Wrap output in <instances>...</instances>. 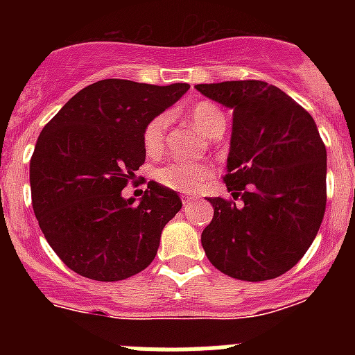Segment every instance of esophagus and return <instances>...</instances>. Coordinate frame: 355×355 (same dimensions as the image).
<instances>
[{
	"label": "esophagus",
	"mask_w": 355,
	"mask_h": 355,
	"mask_svg": "<svg viewBox=\"0 0 355 355\" xmlns=\"http://www.w3.org/2000/svg\"><path fill=\"white\" fill-rule=\"evenodd\" d=\"M197 197L193 196H181V200H183V205H188V202H192V200H196Z\"/></svg>",
	"instance_id": "1"
}]
</instances>
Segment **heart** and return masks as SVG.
I'll list each match as a JSON object with an SVG mask.
<instances>
[{
    "instance_id": "1",
    "label": "heart",
    "mask_w": 355,
    "mask_h": 355,
    "mask_svg": "<svg viewBox=\"0 0 355 355\" xmlns=\"http://www.w3.org/2000/svg\"><path fill=\"white\" fill-rule=\"evenodd\" d=\"M188 119L202 135L213 139L216 133L224 131L225 115L220 108L209 101L196 103L188 110ZM168 119L167 115H158L150 119L144 128L142 144L147 156H158L165 147ZM213 175V168L208 163L171 162L155 171V180L163 187L178 190V192H197L205 187Z\"/></svg>"
}]
</instances>
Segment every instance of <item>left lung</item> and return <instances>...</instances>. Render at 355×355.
Instances as JSON below:
<instances>
[{
  "label": "left lung",
  "instance_id": "obj_1",
  "mask_svg": "<svg viewBox=\"0 0 355 355\" xmlns=\"http://www.w3.org/2000/svg\"><path fill=\"white\" fill-rule=\"evenodd\" d=\"M196 89L233 108L224 175L233 199H208L215 211L200 234L206 256L229 277L252 283L279 277L302 259L324 218V140L311 115L266 81L200 83Z\"/></svg>",
  "mask_w": 355,
  "mask_h": 355
}]
</instances>
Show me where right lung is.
<instances>
[{
	"label": "right lung",
	"instance_id": "obj_1",
	"mask_svg": "<svg viewBox=\"0 0 355 355\" xmlns=\"http://www.w3.org/2000/svg\"><path fill=\"white\" fill-rule=\"evenodd\" d=\"M188 83L101 80L44 126L30 159L31 205L44 236L72 272L122 281L150 265L180 196L149 181L139 205L122 190L146 162L144 128Z\"/></svg>",
	"mask_w": 355,
	"mask_h": 355
}]
</instances>
